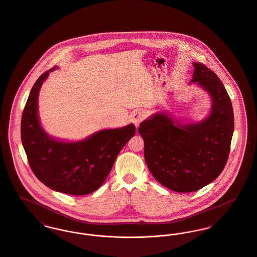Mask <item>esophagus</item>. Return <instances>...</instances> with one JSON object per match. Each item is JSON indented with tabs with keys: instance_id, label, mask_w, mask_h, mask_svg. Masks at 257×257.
Listing matches in <instances>:
<instances>
[{
	"instance_id": "obj_1",
	"label": "esophagus",
	"mask_w": 257,
	"mask_h": 257,
	"mask_svg": "<svg viewBox=\"0 0 257 257\" xmlns=\"http://www.w3.org/2000/svg\"><path fill=\"white\" fill-rule=\"evenodd\" d=\"M143 118H144V115H143V113L141 111H136V112H134L132 114V122L134 123V125L136 127H139V125L142 122Z\"/></svg>"
}]
</instances>
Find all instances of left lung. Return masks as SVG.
<instances>
[{
	"mask_svg": "<svg viewBox=\"0 0 257 257\" xmlns=\"http://www.w3.org/2000/svg\"><path fill=\"white\" fill-rule=\"evenodd\" d=\"M193 65L190 83L203 90L211 102L207 116L185 120L162 110L144 120L138 129L151 173L178 193L198 191L221 174L234 133L233 106L222 81L205 65Z\"/></svg>",
	"mask_w": 257,
	"mask_h": 257,
	"instance_id": "1",
	"label": "left lung"
}]
</instances>
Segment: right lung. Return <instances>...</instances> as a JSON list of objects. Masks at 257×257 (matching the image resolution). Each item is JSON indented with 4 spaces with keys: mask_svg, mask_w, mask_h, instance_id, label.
Returning <instances> with one entry per match:
<instances>
[{
    "mask_svg": "<svg viewBox=\"0 0 257 257\" xmlns=\"http://www.w3.org/2000/svg\"><path fill=\"white\" fill-rule=\"evenodd\" d=\"M57 68L41 75L30 91L21 118L22 146L33 173L45 186L67 195H89L105 181L136 127L130 123L101 129L78 141L49 135L40 122L38 98L43 83Z\"/></svg>",
    "mask_w": 257,
    "mask_h": 257,
    "instance_id": "1",
    "label": "right lung"
}]
</instances>
